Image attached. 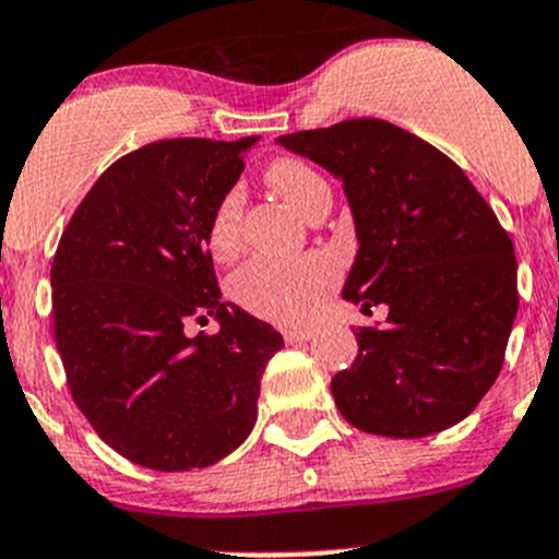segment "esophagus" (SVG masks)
Masks as SVG:
<instances>
[{
	"label": "esophagus",
	"mask_w": 559,
	"mask_h": 559,
	"mask_svg": "<svg viewBox=\"0 0 559 559\" xmlns=\"http://www.w3.org/2000/svg\"><path fill=\"white\" fill-rule=\"evenodd\" d=\"M311 337H313L311 326H286L284 330L286 343H302V341H311Z\"/></svg>",
	"instance_id": "34e87169"
}]
</instances>
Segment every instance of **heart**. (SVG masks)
Listing matches in <instances>:
<instances>
[{"label":"heart","instance_id":"heart-1","mask_svg":"<svg viewBox=\"0 0 559 559\" xmlns=\"http://www.w3.org/2000/svg\"><path fill=\"white\" fill-rule=\"evenodd\" d=\"M264 183L311 222L330 211V183L297 156H278L264 170ZM243 233V194L229 189L218 197L207 222V248L216 259H233ZM337 270L324 253H306L295 259L259 257L246 262L229 281V292L248 313L278 324L306 321L332 289Z\"/></svg>","mask_w":559,"mask_h":559}]
</instances>
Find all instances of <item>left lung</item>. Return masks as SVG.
Masks as SVG:
<instances>
[{"label":"left lung","instance_id":"1","mask_svg":"<svg viewBox=\"0 0 559 559\" xmlns=\"http://www.w3.org/2000/svg\"><path fill=\"white\" fill-rule=\"evenodd\" d=\"M278 143L343 180L359 238L343 297L389 311L381 330L357 326V359L332 376L343 419L384 438L465 419L500 376L520 308L514 243L492 205L436 145L381 118Z\"/></svg>","mask_w":559,"mask_h":559}]
</instances>
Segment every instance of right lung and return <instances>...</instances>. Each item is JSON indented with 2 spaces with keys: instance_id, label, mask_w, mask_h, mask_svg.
Returning a JSON list of instances; mask_svg holds the SVG:
<instances>
[{
  "instance_id": "1",
  "label": "right lung",
  "mask_w": 559,
  "mask_h": 559,
  "mask_svg": "<svg viewBox=\"0 0 559 559\" xmlns=\"http://www.w3.org/2000/svg\"><path fill=\"white\" fill-rule=\"evenodd\" d=\"M257 138H173L112 162L50 264L53 337L72 400L110 449L151 471L207 467L257 421L284 337L222 302L207 222ZM216 336L185 335L194 320Z\"/></svg>"
}]
</instances>
